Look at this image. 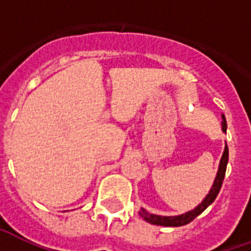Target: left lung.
I'll use <instances>...</instances> for the list:
<instances>
[{
    "mask_svg": "<svg viewBox=\"0 0 251 251\" xmlns=\"http://www.w3.org/2000/svg\"><path fill=\"white\" fill-rule=\"evenodd\" d=\"M223 116V122H221V128H223V132L226 133V120H225V116ZM228 157H229V151L226 144H225L224 153L221 156L220 165H219V170H217L216 178L213 180V184L209 192L205 195V198L201 200V203L198 204L194 209L188 211L186 213H182V215H178V216H160V215H153V213H149L147 209L141 208L139 211V215L143 217L144 220L149 223V224L153 225H161V226H182V225H186L188 223H191L196 216H199L200 213L203 212L208 205H211L213 203V200L216 199V196L219 195L220 192L221 184H223V180H224L225 172H226V165H228Z\"/></svg>",
    "mask_w": 251,
    "mask_h": 251,
    "instance_id": "left-lung-1",
    "label": "left lung"
}]
</instances>
